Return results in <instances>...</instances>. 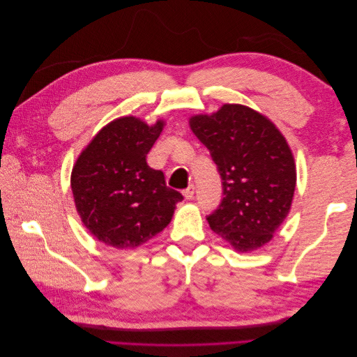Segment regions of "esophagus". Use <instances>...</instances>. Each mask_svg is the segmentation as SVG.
<instances>
[{"mask_svg":"<svg viewBox=\"0 0 357 357\" xmlns=\"http://www.w3.org/2000/svg\"><path fill=\"white\" fill-rule=\"evenodd\" d=\"M193 193H195V186L190 185L188 189L183 190V197H185L186 199H192L193 198Z\"/></svg>","mask_w":357,"mask_h":357,"instance_id":"34e87169","label":"esophagus"}]
</instances>
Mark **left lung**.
Wrapping results in <instances>:
<instances>
[{"instance_id": "1", "label": "left lung", "mask_w": 357, "mask_h": 357, "mask_svg": "<svg viewBox=\"0 0 357 357\" xmlns=\"http://www.w3.org/2000/svg\"><path fill=\"white\" fill-rule=\"evenodd\" d=\"M189 126L223 180L222 204L207 218L211 231L238 253L264 247L294 199L296 165L287 139L265 114L241 104L193 114Z\"/></svg>"}]
</instances>
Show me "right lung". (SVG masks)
<instances>
[{"instance_id": "add662e5", "label": "right lung", "mask_w": 357, "mask_h": 357, "mask_svg": "<svg viewBox=\"0 0 357 357\" xmlns=\"http://www.w3.org/2000/svg\"><path fill=\"white\" fill-rule=\"evenodd\" d=\"M165 121L147 125L123 116L101 128L71 171V190L82 223L96 240L114 248H135L164 231L181 193L169 189L162 171L146 156Z\"/></svg>"}]
</instances>
